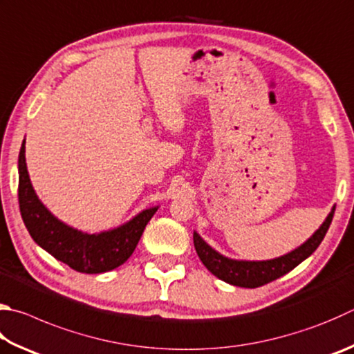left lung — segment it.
<instances>
[{
	"label": "left lung",
	"instance_id": "8db88e82",
	"mask_svg": "<svg viewBox=\"0 0 354 354\" xmlns=\"http://www.w3.org/2000/svg\"><path fill=\"white\" fill-rule=\"evenodd\" d=\"M334 209L336 207L331 209L328 216H326V220L322 223V226H320L310 239L304 244H300L297 249L291 250V252L286 255L279 257V259L263 261L227 259V257L216 252L215 249H212L201 236L194 232V244L196 254L199 257V260L203 261V265L207 268L215 277L226 281V283L240 288H259L281 277V275L288 274L289 271H292L295 266L306 260L308 257L319 248V244L322 243L326 230H328L331 224Z\"/></svg>",
	"mask_w": 354,
	"mask_h": 354
}]
</instances>
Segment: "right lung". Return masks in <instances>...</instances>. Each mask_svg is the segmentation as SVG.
Instances as JSON below:
<instances>
[{"mask_svg":"<svg viewBox=\"0 0 354 354\" xmlns=\"http://www.w3.org/2000/svg\"><path fill=\"white\" fill-rule=\"evenodd\" d=\"M24 140L18 156V203L26 229L38 246L77 272L111 271L130 259L156 207L145 209L122 226L100 234H86L68 226L44 207L32 187L24 156Z\"/></svg>","mask_w":354,"mask_h":354,"instance_id":"add662e5","label":"right lung"}]
</instances>
